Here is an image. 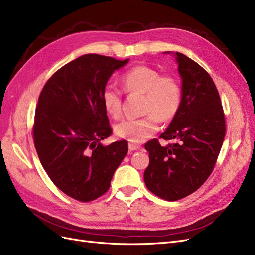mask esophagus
<instances>
[{"label": "esophagus", "mask_w": 255, "mask_h": 255, "mask_svg": "<svg viewBox=\"0 0 255 255\" xmlns=\"http://www.w3.org/2000/svg\"><path fill=\"white\" fill-rule=\"evenodd\" d=\"M128 149H129V151H136V150H139V149H140V145H139V144H136V143L129 142V143H128Z\"/></svg>", "instance_id": "1"}]
</instances>
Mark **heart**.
I'll list each match as a JSON object with an SVG mask.
<instances>
[{"label":"heart","instance_id":"1","mask_svg":"<svg viewBox=\"0 0 255 255\" xmlns=\"http://www.w3.org/2000/svg\"><path fill=\"white\" fill-rule=\"evenodd\" d=\"M123 90L144 92L141 118H128L115 127L118 137L130 142H143L159 128V121L173 119L182 104V87L171 75H161L156 69L139 65L127 71L121 78ZM106 113L114 118L122 114V92L114 86H106L101 94Z\"/></svg>","mask_w":255,"mask_h":255}]
</instances>
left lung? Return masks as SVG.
Wrapping results in <instances>:
<instances>
[{"label": "left lung", "mask_w": 255, "mask_h": 255, "mask_svg": "<svg viewBox=\"0 0 255 255\" xmlns=\"http://www.w3.org/2000/svg\"><path fill=\"white\" fill-rule=\"evenodd\" d=\"M174 55L182 78V104L159 138L176 142L161 146L153 139L144 144L150 158L143 174L145 186L167 201L187 197L202 186L226 135L225 114L211 75L184 54Z\"/></svg>", "instance_id": "obj_1"}]
</instances>
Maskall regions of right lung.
<instances>
[{
	"label": "right lung",
	"instance_id": "right-lung-1",
	"mask_svg": "<svg viewBox=\"0 0 255 255\" xmlns=\"http://www.w3.org/2000/svg\"><path fill=\"white\" fill-rule=\"evenodd\" d=\"M128 61L86 54L58 69L38 99L33 127L38 157L55 186L78 201L103 196L128 153L126 140L101 143L113 133L102 90Z\"/></svg>",
	"mask_w": 255,
	"mask_h": 255
}]
</instances>
